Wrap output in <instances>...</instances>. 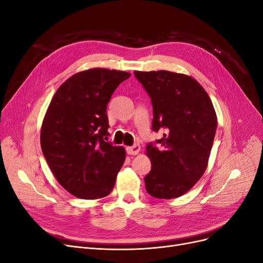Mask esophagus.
I'll use <instances>...</instances> for the list:
<instances>
[{
  "label": "esophagus",
  "instance_id": "1",
  "mask_svg": "<svg viewBox=\"0 0 263 263\" xmlns=\"http://www.w3.org/2000/svg\"><path fill=\"white\" fill-rule=\"evenodd\" d=\"M140 151V146L139 145H134V146H132V147H127L126 148V153L128 154V155H132V156H135V155H137L138 153Z\"/></svg>",
  "mask_w": 263,
  "mask_h": 263
}]
</instances>
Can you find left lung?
Instances as JSON below:
<instances>
[{
    "instance_id": "8db88e82",
    "label": "left lung",
    "mask_w": 263,
    "mask_h": 263,
    "mask_svg": "<svg viewBox=\"0 0 263 263\" xmlns=\"http://www.w3.org/2000/svg\"><path fill=\"white\" fill-rule=\"evenodd\" d=\"M153 104V130L165 132L147 145L151 170L144 178L156 198L179 197L201 179L208 166L217 117L203 86L170 71H135Z\"/></svg>"
}]
</instances>
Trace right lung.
<instances>
[{
    "label": "right lung",
    "instance_id": "right-lung-1",
    "mask_svg": "<svg viewBox=\"0 0 263 263\" xmlns=\"http://www.w3.org/2000/svg\"><path fill=\"white\" fill-rule=\"evenodd\" d=\"M130 73L94 68L69 78L54 93L43 121L41 145L53 176L84 200L108 195L125 161L123 147L107 142L106 107Z\"/></svg>",
    "mask_w": 263,
    "mask_h": 263
}]
</instances>
